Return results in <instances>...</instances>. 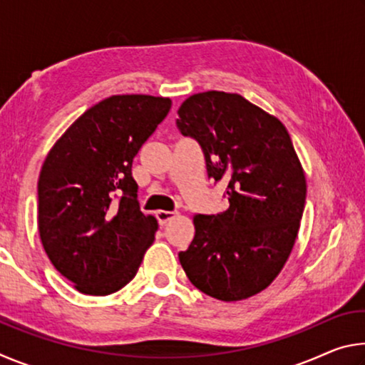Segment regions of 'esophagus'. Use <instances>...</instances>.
<instances>
[{
  "label": "esophagus",
  "instance_id": "34e87169",
  "mask_svg": "<svg viewBox=\"0 0 365 365\" xmlns=\"http://www.w3.org/2000/svg\"><path fill=\"white\" fill-rule=\"evenodd\" d=\"M175 215H177V212H172V211H158L156 219L159 222V225H165L170 219H174Z\"/></svg>",
  "mask_w": 365,
  "mask_h": 365
}]
</instances>
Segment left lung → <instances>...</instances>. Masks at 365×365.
I'll use <instances>...</instances> for the list:
<instances>
[{
	"instance_id": "left-lung-1",
	"label": "left lung",
	"mask_w": 365,
	"mask_h": 365,
	"mask_svg": "<svg viewBox=\"0 0 365 365\" xmlns=\"http://www.w3.org/2000/svg\"><path fill=\"white\" fill-rule=\"evenodd\" d=\"M183 137L197 141L207 177L227 182V211L196 214L195 238L178 259L207 296L240 301L262 292L294 246L306 178L283 123L237 93L205 91L177 110Z\"/></svg>"
}]
</instances>
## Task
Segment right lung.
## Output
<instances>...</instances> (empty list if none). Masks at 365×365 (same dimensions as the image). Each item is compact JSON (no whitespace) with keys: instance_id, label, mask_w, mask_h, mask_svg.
I'll list each match as a JSON object with an SVG mask.
<instances>
[{"instance_id":"1","label":"right lung","mask_w":365,"mask_h":365,"mask_svg":"<svg viewBox=\"0 0 365 365\" xmlns=\"http://www.w3.org/2000/svg\"><path fill=\"white\" fill-rule=\"evenodd\" d=\"M170 104L160 96H109L86 109L43 163L41 245L80 293L119 292L153 243L158 222L140 211L132 164Z\"/></svg>"}]
</instances>
